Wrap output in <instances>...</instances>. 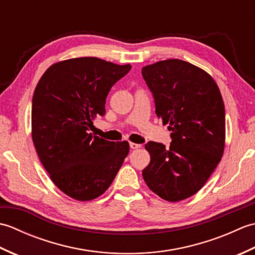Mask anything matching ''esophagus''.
I'll return each instance as SVG.
<instances>
[{
  "label": "esophagus",
  "instance_id": "34e87169",
  "mask_svg": "<svg viewBox=\"0 0 255 255\" xmlns=\"http://www.w3.org/2000/svg\"><path fill=\"white\" fill-rule=\"evenodd\" d=\"M141 147V144H138V143H134V142H130V148L131 149H138Z\"/></svg>",
  "mask_w": 255,
  "mask_h": 255
}]
</instances>
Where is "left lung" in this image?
Here are the masks:
<instances>
[{
  "mask_svg": "<svg viewBox=\"0 0 255 255\" xmlns=\"http://www.w3.org/2000/svg\"><path fill=\"white\" fill-rule=\"evenodd\" d=\"M141 73L172 138L169 148L153 141L144 145L151 160L143 180L161 198L180 202L204 186L224 154L223 96L207 72L180 59L149 64Z\"/></svg>",
  "mask_w": 255,
  "mask_h": 255,
  "instance_id": "obj_1",
  "label": "left lung"
}]
</instances>
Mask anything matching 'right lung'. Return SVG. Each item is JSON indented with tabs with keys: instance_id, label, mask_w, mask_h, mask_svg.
<instances>
[{
	"instance_id": "1",
	"label": "right lung",
	"mask_w": 255,
	"mask_h": 255,
	"mask_svg": "<svg viewBox=\"0 0 255 255\" xmlns=\"http://www.w3.org/2000/svg\"><path fill=\"white\" fill-rule=\"evenodd\" d=\"M130 64L95 57L52 64L38 82L31 105V137L55 185L73 199H95L111 186L129 152L128 141H108L89 131L105 115L112 86Z\"/></svg>"
}]
</instances>
